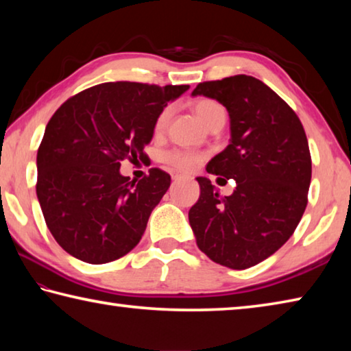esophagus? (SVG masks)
I'll use <instances>...</instances> for the list:
<instances>
[{"instance_id":"esophagus-1","label":"esophagus","mask_w":351,"mask_h":351,"mask_svg":"<svg viewBox=\"0 0 351 351\" xmlns=\"http://www.w3.org/2000/svg\"><path fill=\"white\" fill-rule=\"evenodd\" d=\"M187 175H184V173H181V171H171V180H173L175 182L176 181H181V180H187Z\"/></svg>"}]
</instances>
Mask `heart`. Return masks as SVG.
<instances>
[{
    "label": "heart",
    "instance_id": "1",
    "mask_svg": "<svg viewBox=\"0 0 351 351\" xmlns=\"http://www.w3.org/2000/svg\"><path fill=\"white\" fill-rule=\"evenodd\" d=\"M193 111L197 112V116L199 117V121L204 123L206 127H210L213 122L219 117H224V110L221 108V105L217 104L215 100L210 99H199L193 104ZM170 117V108H164L159 116L154 121V133H161L165 128ZM165 162H169L170 165H173L176 169L181 170H193L197 165L203 161V156L195 152H189V150H173L167 153L164 156Z\"/></svg>",
    "mask_w": 351,
    "mask_h": 351
}]
</instances>
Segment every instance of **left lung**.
<instances>
[{
  "instance_id": "1",
  "label": "left lung",
  "mask_w": 351,
  "mask_h": 351,
  "mask_svg": "<svg viewBox=\"0 0 351 351\" xmlns=\"http://www.w3.org/2000/svg\"><path fill=\"white\" fill-rule=\"evenodd\" d=\"M192 96L218 100L230 119V142L206 170L235 180L219 197L198 176L199 198L189 210L198 247L230 269H246L278 251L308 203L311 154L295 112L268 85L251 75L204 82Z\"/></svg>"
}]
</instances>
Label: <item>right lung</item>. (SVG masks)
I'll list each match as a JSON object with an SVG mask.
<instances>
[{"instance_id": "add662e5", "label": "right lung", "mask_w": 351, "mask_h": 351, "mask_svg": "<svg viewBox=\"0 0 351 351\" xmlns=\"http://www.w3.org/2000/svg\"><path fill=\"white\" fill-rule=\"evenodd\" d=\"M189 88L100 83L68 99L47 122L37 197L47 229L73 257L108 263L141 241L170 175L152 169L136 182L119 169L123 159L145 156L159 112Z\"/></svg>"}]
</instances>
